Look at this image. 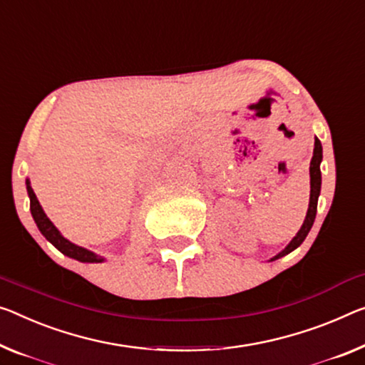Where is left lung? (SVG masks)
<instances>
[{"mask_svg":"<svg viewBox=\"0 0 365 365\" xmlns=\"http://www.w3.org/2000/svg\"><path fill=\"white\" fill-rule=\"evenodd\" d=\"M322 158H323L322 142H319L318 138H315V150H313V158H312V163H310V187H312L310 189V205H308L305 222H304V225H302V228L299 230V233H297L294 237V240L287 245V248H285L282 253L274 256L272 261L279 259V257H282L285 255H289L290 251H294L295 248H299V246L304 243V240L307 238L308 232H310L313 222H315L319 187H322V171H319V163H322Z\"/></svg>","mask_w":365,"mask_h":365,"instance_id":"8db88e82","label":"left lung"}]
</instances>
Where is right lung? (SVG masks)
I'll use <instances>...</instances> for the list:
<instances>
[{"instance_id": "obj_1", "label": "right lung", "mask_w": 365, "mask_h": 365, "mask_svg": "<svg viewBox=\"0 0 365 365\" xmlns=\"http://www.w3.org/2000/svg\"><path fill=\"white\" fill-rule=\"evenodd\" d=\"M26 184H27V194H29V197H31V214L43 237H46L50 243L55 246V248L60 250L63 255L73 257V259H78L81 262H103L104 257H101L98 255L91 253V251L81 248V246L73 245L71 241L61 237V233L57 228H55L53 223L48 220L46 212L42 210V207H41V204H38L36 194H34V190L31 187V182L26 181Z\"/></svg>"}]
</instances>
